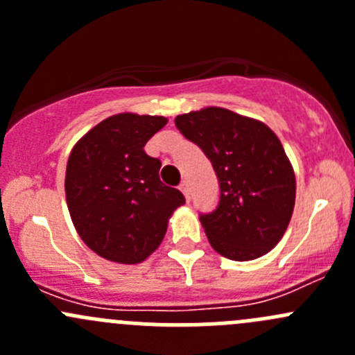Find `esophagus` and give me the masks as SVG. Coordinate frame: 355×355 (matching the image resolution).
Wrapping results in <instances>:
<instances>
[{"label":"esophagus","mask_w":355,"mask_h":355,"mask_svg":"<svg viewBox=\"0 0 355 355\" xmlns=\"http://www.w3.org/2000/svg\"><path fill=\"white\" fill-rule=\"evenodd\" d=\"M180 191H182V194L185 196V199H191V187H189V182L187 180H184L180 184Z\"/></svg>","instance_id":"34e87169"}]
</instances>
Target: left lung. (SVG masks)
I'll use <instances>...</instances> for the list:
<instances>
[{"mask_svg":"<svg viewBox=\"0 0 355 355\" xmlns=\"http://www.w3.org/2000/svg\"><path fill=\"white\" fill-rule=\"evenodd\" d=\"M175 125L209 157L220 182L216 209L200 214L211 247L234 261L270 252L295 206V173L277 134L218 106L178 114Z\"/></svg>","mask_w":355,"mask_h":355,"instance_id":"1","label":"left lung"}]
</instances>
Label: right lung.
<instances>
[{
  "instance_id": "1",
  "label": "right lung",
  "mask_w": 355,
  "mask_h": 355,
  "mask_svg": "<svg viewBox=\"0 0 355 355\" xmlns=\"http://www.w3.org/2000/svg\"><path fill=\"white\" fill-rule=\"evenodd\" d=\"M164 116L118 113L92 127L71 149L65 194L82 241L105 259L137 264L159 247L173 211L185 204L178 189L159 180L161 161L144 146Z\"/></svg>"
}]
</instances>
